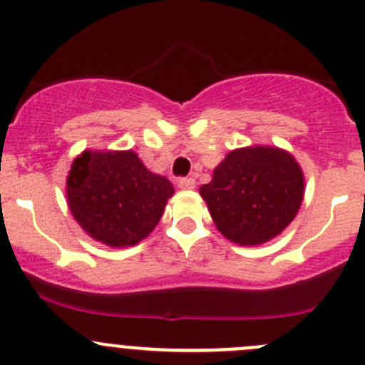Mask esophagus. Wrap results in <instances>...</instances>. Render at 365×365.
Returning <instances> with one entry per match:
<instances>
[{"mask_svg":"<svg viewBox=\"0 0 365 365\" xmlns=\"http://www.w3.org/2000/svg\"><path fill=\"white\" fill-rule=\"evenodd\" d=\"M178 187L182 190L194 189V187H196V180H194V178H180L178 180Z\"/></svg>","mask_w":365,"mask_h":365,"instance_id":"esophagus-1","label":"esophagus"}]
</instances>
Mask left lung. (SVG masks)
<instances>
[{
    "mask_svg": "<svg viewBox=\"0 0 365 365\" xmlns=\"http://www.w3.org/2000/svg\"><path fill=\"white\" fill-rule=\"evenodd\" d=\"M304 171L277 146L231 150L200 189L217 230L238 245H261L281 235L304 200Z\"/></svg>",
    "mask_w": 365,
    "mask_h": 365,
    "instance_id": "obj_1",
    "label": "left lung"
}]
</instances>
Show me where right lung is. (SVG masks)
<instances>
[{"label": "right lung", "instance_id": "1", "mask_svg": "<svg viewBox=\"0 0 365 365\" xmlns=\"http://www.w3.org/2000/svg\"><path fill=\"white\" fill-rule=\"evenodd\" d=\"M65 192L86 235L109 247H132L155 230L175 189L132 150H84L70 165Z\"/></svg>", "mask_w": 365, "mask_h": 365}]
</instances>
